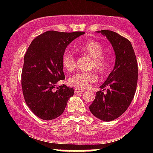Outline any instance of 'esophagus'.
I'll return each mask as SVG.
<instances>
[{"label":"esophagus","mask_w":153,"mask_h":153,"mask_svg":"<svg viewBox=\"0 0 153 153\" xmlns=\"http://www.w3.org/2000/svg\"><path fill=\"white\" fill-rule=\"evenodd\" d=\"M75 92H76V93H81V92H84V89H80V88H75Z\"/></svg>","instance_id":"1"}]
</instances>
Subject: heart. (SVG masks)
I'll list each match as a JSON object with an SVG mask.
<instances>
[{"label": "heart", "instance_id": "b5f03b06", "mask_svg": "<svg viewBox=\"0 0 153 153\" xmlns=\"http://www.w3.org/2000/svg\"><path fill=\"white\" fill-rule=\"evenodd\" d=\"M76 51L86 54L92 58L89 68L96 69L101 73H106L109 68V58L103 55L104 47L98 41L95 40H88L85 42L75 47ZM62 67L68 72H72L76 67V59L69 51H66L61 58ZM98 75L95 71L87 72H78L68 79L69 85L85 89L89 87L98 81Z\"/></svg>", "mask_w": 153, "mask_h": 153}]
</instances>
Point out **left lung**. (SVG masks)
Listing matches in <instances>:
<instances>
[{"label":"left lung","instance_id":"1","mask_svg":"<svg viewBox=\"0 0 153 153\" xmlns=\"http://www.w3.org/2000/svg\"><path fill=\"white\" fill-rule=\"evenodd\" d=\"M106 37L115 54V63L105 82L89 106L92 115L104 121L121 116L129 107L136 90L138 64L130 41L110 30L98 31ZM107 88V89H105ZM104 90H106L104 94Z\"/></svg>","mask_w":153,"mask_h":153}]
</instances>
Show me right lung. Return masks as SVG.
<instances>
[{
  "mask_svg": "<svg viewBox=\"0 0 153 153\" xmlns=\"http://www.w3.org/2000/svg\"><path fill=\"white\" fill-rule=\"evenodd\" d=\"M84 32L47 31L35 38L24 55L21 86L26 104L43 120H52L64 112L74 95L73 88L57 83L65 79L61 58L67 46Z\"/></svg>",
  "mask_w": 153,
  "mask_h": 153,
  "instance_id": "right-lung-1",
  "label": "right lung"
}]
</instances>
